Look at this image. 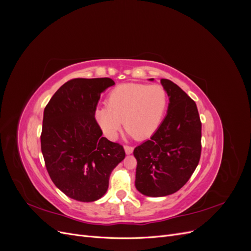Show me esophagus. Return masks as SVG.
<instances>
[{
  "instance_id": "obj_1",
  "label": "esophagus",
  "mask_w": 251,
  "mask_h": 251,
  "mask_svg": "<svg viewBox=\"0 0 251 251\" xmlns=\"http://www.w3.org/2000/svg\"><path fill=\"white\" fill-rule=\"evenodd\" d=\"M125 151L126 154H132L133 151H134V148L131 147V146H125Z\"/></svg>"
}]
</instances>
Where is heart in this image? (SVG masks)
I'll return each instance as SVG.
<instances>
[{"mask_svg":"<svg viewBox=\"0 0 251 251\" xmlns=\"http://www.w3.org/2000/svg\"><path fill=\"white\" fill-rule=\"evenodd\" d=\"M168 108V92L161 86L124 83L109 93L105 108L95 111V118L103 134L115 139L124 123L135 139L150 138L158 127Z\"/></svg>","mask_w":251,"mask_h":251,"instance_id":"b5f03b06","label":"heart"}]
</instances>
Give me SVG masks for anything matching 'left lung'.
<instances>
[{
  "mask_svg": "<svg viewBox=\"0 0 251 251\" xmlns=\"http://www.w3.org/2000/svg\"><path fill=\"white\" fill-rule=\"evenodd\" d=\"M168 114L150 140L134 150L135 185L149 197L172 195L192 177L201 156L202 124L196 102L176 83L161 79Z\"/></svg>",
  "mask_w": 251,
  "mask_h": 251,
  "instance_id": "obj_1",
  "label": "left lung"
}]
</instances>
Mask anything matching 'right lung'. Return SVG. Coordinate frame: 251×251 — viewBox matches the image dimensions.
<instances>
[{"mask_svg":"<svg viewBox=\"0 0 251 251\" xmlns=\"http://www.w3.org/2000/svg\"><path fill=\"white\" fill-rule=\"evenodd\" d=\"M109 77L73 78L51 97L44 110L41 147L53 183L71 199L98 200L105 194L113 169L126 156L120 143L101 137L95 118Z\"/></svg>","mask_w":251,"mask_h":251,"instance_id":"obj_1","label":"right lung"}]
</instances>
